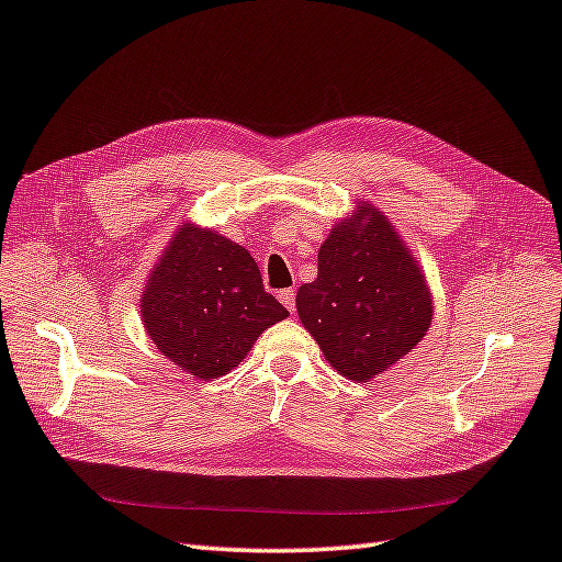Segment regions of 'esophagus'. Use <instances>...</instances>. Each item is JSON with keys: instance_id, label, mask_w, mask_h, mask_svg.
<instances>
[{"instance_id": "1", "label": "esophagus", "mask_w": 562, "mask_h": 562, "mask_svg": "<svg viewBox=\"0 0 562 562\" xmlns=\"http://www.w3.org/2000/svg\"><path fill=\"white\" fill-rule=\"evenodd\" d=\"M279 297L283 302V307L291 314H295V291H293V288H285V291L279 293Z\"/></svg>"}]
</instances>
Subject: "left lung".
Returning <instances> with one entry per match:
<instances>
[{"mask_svg":"<svg viewBox=\"0 0 562 562\" xmlns=\"http://www.w3.org/2000/svg\"><path fill=\"white\" fill-rule=\"evenodd\" d=\"M300 322L330 367L367 383L420 342L432 300L414 257L375 207L336 224L318 250V274L297 291Z\"/></svg>","mask_w":562,"mask_h":562,"instance_id":"left-lung-1","label":"left lung"}]
</instances>
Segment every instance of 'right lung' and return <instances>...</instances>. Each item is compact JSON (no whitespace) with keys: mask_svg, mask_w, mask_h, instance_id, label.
I'll return each instance as SVG.
<instances>
[{"mask_svg":"<svg viewBox=\"0 0 562 562\" xmlns=\"http://www.w3.org/2000/svg\"><path fill=\"white\" fill-rule=\"evenodd\" d=\"M142 316L158 350L195 378H220L288 316L246 248L184 224L148 279Z\"/></svg>","mask_w":562,"mask_h":562,"instance_id":"1","label":"right lung"}]
</instances>
